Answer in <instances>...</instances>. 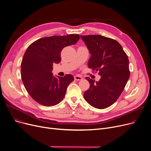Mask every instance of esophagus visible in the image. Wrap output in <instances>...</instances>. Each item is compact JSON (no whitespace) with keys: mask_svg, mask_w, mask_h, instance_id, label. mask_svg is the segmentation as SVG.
Wrapping results in <instances>:
<instances>
[{"mask_svg":"<svg viewBox=\"0 0 151 151\" xmlns=\"http://www.w3.org/2000/svg\"><path fill=\"white\" fill-rule=\"evenodd\" d=\"M74 78H75V80H76V81H80V80H83V78H82V77H81V76H78V75L75 76L74 77Z\"/></svg>","mask_w":151,"mask_h":151,"instance_id":"34e87169","label":"esophagus"}]
</instances>
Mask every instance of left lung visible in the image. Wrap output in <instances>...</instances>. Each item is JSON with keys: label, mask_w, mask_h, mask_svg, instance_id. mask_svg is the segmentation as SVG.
Instances as JSON below:
<instances>
[{"label": "left lung", "mask_w": 151, "mask_h": 151, "mask_svg": "<svg viewBox=\"0 0 151 151\" xmlns=\"http://www.w3.org/2000/svg\"><path fill=\"white\" fill-rule=\"evenodd\" d=\"M91 54L88 67L98 71L99 81L86 77L90 84L86 101L98 109L106 108L117 100L130 77L129 58L115 40L100 35H81Z\"/></svg>", "instance_id": "1"}]
</instances>
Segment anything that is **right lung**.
Returning a JSON list of instances; mask_svg holds the SVG:
<instances>
[{
    "label": "right lung",
    "mask_w": 151,
    "mask_h": 151,
    "mask_svg": "<svg viewBox=\"0 0 151 151\" xmlns=\"http://www.w3.org/2000/svg\"><path fill=\"white\" fill-rule=\"evenodd\" d=\"M80 38L77 34L44 37L27 47L21 64V79L29 94L38 104L52 106L64 97L74 78L71 75L53 76L52 66L60 62L63 48L76 44Z\"/></svg>",
    "instance_id": "obj_1"
}]
</instances>
